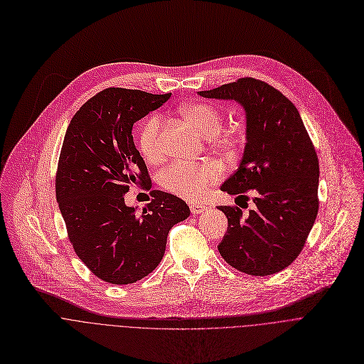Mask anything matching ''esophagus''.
Instances as JSON below:
<instances>
[{
    "label": "esophagus",
    "mask_w": 364,
    "mask_h": 364,
    "mask_svg": "<svg viewBox=\"0 0 364 364\" xmlns=\"http://www.w3.org/2000/svg\"><path fill=\"white\" fill-rule=\"evenodd\" d=\"M190 211L193 214H201V213L207 211V205H204V204H191L190 205Z\"/></svg>",
    "instance_id": "obj_1"
}]
</instances>
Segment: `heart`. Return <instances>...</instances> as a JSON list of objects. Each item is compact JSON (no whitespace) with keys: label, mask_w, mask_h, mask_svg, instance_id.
Returning a JSON list of instances; mask_svg holds the SVG:
<instances>
[{"label":"heart","mask_w":364,"mask_h":364,"mask_svg":"<svg viewBox=\"0 0 364 364\" xmlns=\"http://www.w3.org/2000/svg\"><path fill=\"white\" fill-rule=\"evenodd\" d=\"M181 115L191 126L205 137L208 146L214 149H228L235 146L237 136L231 129L221 127L223 111L210 101L188 102L181 107ZM139 150L143 157L156 163L164 156L163 144V117L153 114L144 119L137 134ZM221 177V170L213 163H174L166 167L159 181L168 193L190 201L205 196L210 186Z\"/></svg>","instance_id":"obj_1"}]
</instances>
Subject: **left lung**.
I'll return each mask as SVG.
<instances>
[{
	"mask_svg": "<svg viewBox=\"0 0 364 364\" xmlns=\"http://www.w3.org/2000/svg\"><path fill=\"white\" fill-rule=\"evenodd\" d=\"M201 97L235 100L247 114V143L240 167L221 191L253 190L255 210L220 205L228 220L218 245L221 257L250 276H269L290 266L301 253L318 211V159L294 104L270 84L238 78ZM237 197V198H238Z\"/></svg>",
	"mask_w": 364,
	"mask_h": 364,
	"instance_id": "obj_1",
	"label": "left lung"
}]
</instances>
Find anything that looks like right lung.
<instances>
[{
  "instance_id": "1",
  "label": "right lung",
  "mask_w": 364,
  "mask_h": 364,
  "mask_svg": "<svg viewBox=\"0 0 364 364\" xmlns=\"http://www.w3.org/2000/svg\"><path fill=\"white\" fill-rule=\"evenodd\" d=\"M170 95L105 88L80 107L63 141L55 196L67 235L88 270L109 284L149 276L164 256L173 225L190 215L181 198L160 190L151 191L141 214L123 196L132 184L147 190L151 184L132 130Z\"/></svg>"
}]
</instances>
